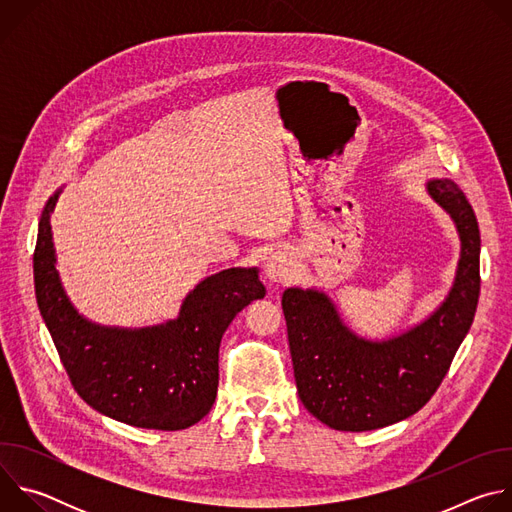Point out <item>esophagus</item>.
Here are the masks:
<instances>
[{"label":"esophagus","mask_w":512,"mask_h":512,"mask_svg":"<svg viewBox=\"0 0 512 512\" xmlns=\"http://www.w3.org/2000/svg\"><path fill=\"white\" fill-rule=\"evenodd\" d=\"M296 257L289 249H277L265 261V277L271 283H285L296 275Z\"/></svg>","instance_id":"1"}]
</instances>
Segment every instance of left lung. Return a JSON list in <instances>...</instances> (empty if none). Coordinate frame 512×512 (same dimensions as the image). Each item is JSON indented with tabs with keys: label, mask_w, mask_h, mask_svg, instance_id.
<instances>
[{
	"label": "left lung",
	"mask_w": 512,
	"mask_h": 512,
	"mask_svg": "<svg viewBox=\"0 0 512 512\" xmlns=\"http://www.w3.org/2000/svg\"><path fill=\"white\" fill-rule=\"evenodd\" d=\"M460 235V261L446 300L421 324L387 340L356 336L320 289L287 287L281 308L304 407L338 431H371L417 413L442 385L480 296V231L450 178L425 184Z\"/></svg>",
	"instance_id": "left-lung-1"
}]
</instances>
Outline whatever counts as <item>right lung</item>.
Listing matches in <instances>:
<instances>
[{"mask_svg": "<svg viewBox=\"0 0 512 512\" xmlns=\"http://www.w3.org/2000/svg\"><path fill=\"white\" fill-rule=\"evenodd\" d=\"M44 206L34 251L36 302L75 391L95 411L145 429L176 431L198 423L218 389V346L233 318L265 296L257 267H231L202 279L176 320L145 328L89 322L70 304L56 271L50 214Z\"/></svg>", "mask_w": 512, "mask_h": 512, "instance_id": "right-lung-1", "label": "right lung"}]
</instances>
